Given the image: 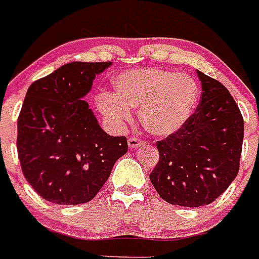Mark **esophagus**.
Segmentation results:
<instances>
[{
  "mask_svg": "<svg viewBox=\"0 0 259 259\" xmlns=\"http://www.w3.org/2000/svg\"><path fill=\"white\" fill-rule=\"evenodd\" d=\"M144 144H145V141L140 140L139 137H130V139H128V146L131 149H137L139 146L144 145Z\"/></svg>",
  "mask_w": 259,
  "mask_h": 259,
  "instance_id": "esophagus-1",
  "label": "esophagus"
}]
</instances>
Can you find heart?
Here are the masks:
<instances>
[{"label":"heart","mask_w":259,"mask_h":259,"mask_svg":"<svg viewBox=\"0 0 259 259\" xmlns=\"http://www.w3.org/2000/svg\"><path fill=\"white\" fill-rule=\"evenodd\" d=\"M115 94L103 92L97 106L113 127L122 128L140 108L142 127L154 136L176 134L189 120L199 100L193 77L164 69L128 70L114 80Z\"/></svg>","instance_id":"obj_1"}]
</instances>
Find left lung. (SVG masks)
<instances>
[{"instance_id":"obj_1","label":"left lung","mask_w":259,"mask_h":259,"mask_svg":"<svg viewBox=\"0 0 259 259\" xmlns=\"http://www.w3.org/2000/svg\"><path fill=\"white\" fill-rule=\"evenodd\" d=\"M200 103L184 127L156 141L159 160L150 181L160 198L181 207H201L224 194L240 165L244 119L229 90L199 72Z\"/></svg>"}]
</instances>
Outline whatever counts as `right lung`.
Returning a JSON list of instances; mask_svg holds the SVG:
<instances>
[{"instance_id":"1","label":"right lung","mask_w":259,"mask_h":259,"mask_svg":"<svg viewBox=\"0 0 259 259\" xmlns=\"http://www.w3.org/2000/svg\"><path fill=\"white\" fill-rule=\"evenodd\" d=\"M110 64H65L28 89L18 118V155L27 181L50 203L92 200L127 153V139L104 132L82 100Z\"/></svg>"}]
</instances>
